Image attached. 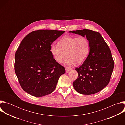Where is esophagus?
<instances>
[{
	"instance_id": "obj_1",
	"label": "esophagus",
	"mask_w": 125,
	"mask_h": 125,
	"mask_svg": "<svg viewBox=\"0 0 125 125\" xmlns=\"http://www.w3.org/2000/svg\"><path fill=\"white\" fill-rule=\"evenodd\" d=\"M65 70H66V72H69L70 70H72V68H70V67H66L65 68Z\"/></svg>"
}]
</instances>
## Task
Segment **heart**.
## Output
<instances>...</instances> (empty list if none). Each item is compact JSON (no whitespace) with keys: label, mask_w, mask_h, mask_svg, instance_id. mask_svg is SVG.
<instances>
[{"label":"heart","mask_w":125,"mask_h":125,"mask_svg":"<svg viewBox=\"0 0 125 125\" xmlns=\"http://www.w3.org/2000/svg\"><path fill=\"white\" fill-rule=\"evenodd\" d=\"M91 44L85 37L66 36L58 42L50 45V52L53 58L61 63L67 56L66 63L73 65L83 63L87 58L90 51Z\"/></svg>","instance_id":"b5f03b06"}]
</instances>
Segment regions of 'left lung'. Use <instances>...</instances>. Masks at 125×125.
Wrapping results in <instances>:
<instances>
[{
    "label": "left lung",
    "instance_id": "8db88e82",
    "mask_svg": "<svg viewBox=\"0 0 125 125\" xmlns=\"http://www.w3.org/2000/svg\"><path fill=\"white\" fill-rule=\"evenodd\" d=\"M69 32L86 36L91 44L87 58L80 67L75 69L78 77L73 83V86L82 94L97 93L110 82L114 65L111 50L98 32L88 29Z\"/></svg>",
    "mask_w": 125,
    "mask_h": 125
}]
</instances>
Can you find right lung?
I'll use <instances>...</instances> for the list:
<instances>
[{
	"mask_svg": "<svg viewBox=\"0 0 125 125\" xmlns=\"http://www.w3.org/2000/svg\"><path fill=\"white\" fill-rule=\"evenodd\" d=\"M65 31L40 30L24 38L16 52L15 72L23 90L42 97L55 90L59 77L65 73L50 52L51 44Z\"/></svg>",
	"mask_w": 125,
	"mask_h": 125,
	"instance_id": "1",
	"label": "right lung"
}]
</instances>
